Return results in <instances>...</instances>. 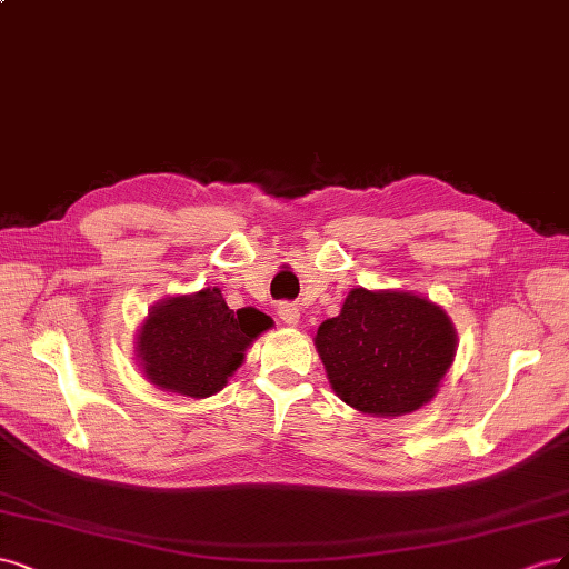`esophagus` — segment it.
Segmentation results:
<instances>
[{
  "label": "esophagus",
  "mask_w": 569,
  "mask_h": 569,
  "mask_svg": "<svg viewBox=\"0 0 569 569\" xmlns=\"http://www.w3.org/2000/svg\"><path fill=\"white\" fill-rule=\"evenodd\" d=\"M277 315L288 326H298L300 323V309H298V305H292V302H281L279 309H277Z\"/></svg>",
  "instance_id": "1"
}]
</instances>
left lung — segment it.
I'll list each match as a JSON object with an SVG mask.
<instances>
[{"label": "left lung", "mask_w": 569, "mask_h": 569, "mask_svg": "<svg viewBox=\"0 0 569 569\" xmlns=\"http://www.w3.org/2000/svg\"><path fill=\"white\" fill-rule=\"evenodd\" d=\"M333 392L371 416H405L437 395L456 355L447 311L405 290L352 288L315 338Z\"/></svg>", "instance_id": "8db88e82"}]
</instances>
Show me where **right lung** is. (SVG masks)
I'll use <instances>...</instances> for the list:
<instances>
[{"label":"right lung","instance_id":"obj_1","mask_svg":"<svg viewBox=\"0 0 569 569\" xmlns=\"http://www.w3.org/2000/svg\"><path fill=\"white\" fill-rule=\"evenodd\" d=\"M271 323L252 307L229 309L219 288H203L151 307L139 328L137 357L156 388L203 399L224 388Z\"/></svg>","mask_w":569,"mask_h":569}]
</instances>
